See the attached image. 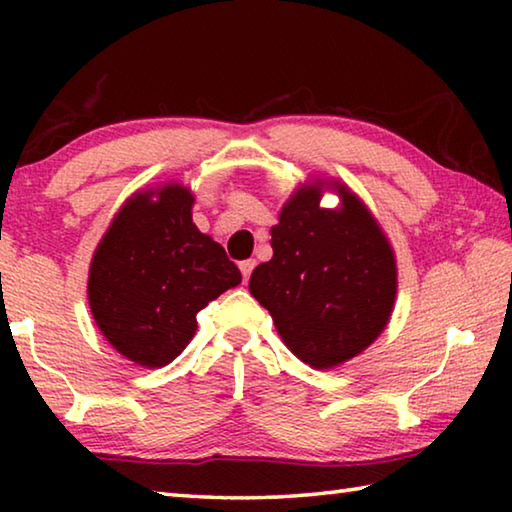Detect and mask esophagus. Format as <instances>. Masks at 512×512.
<instances>
[{"mask_svg": "<svg viewBox=\"0 0 512 512\" xmlns=\"http://www.w3.org/2000/svg\"><path fill=\"white\" fill-rule=\"evenodd\" d=\"M253 268H255V259H246V262L239 264V271H241V275H244V282H248V277H250V273H253Z\"/></svg>", "mask_w": 512, "mask_h": 512, "instance_id": "esophagus-1", "label": "esophagus"}]
</instances>
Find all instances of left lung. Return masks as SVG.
Instances as JSON below:
<instances>
[{"label":"left lung","instance_id":"1","mask_svg":"<svg viewBox=\"0 0 512 512\" xmlns=\"http://www.w3.org/2000/svg\"><path fill=\"white\" fill-rule=\"evenodd\" d=\"M325 185H302L284 203L271 228V262L248 282L284 345L316 370L366 350L397 296L395 255L377 219L341 183H332L341 207H320Z\"/></svg>","mask_w":512,"mask_h":512}]
</instances>
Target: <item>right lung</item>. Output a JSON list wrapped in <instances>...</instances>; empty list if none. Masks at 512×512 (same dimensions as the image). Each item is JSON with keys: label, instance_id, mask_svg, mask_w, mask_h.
Wrapping results in <instances>:
<instances>
[{"label": "right lung", "instance_id": "add662e5", "mask_svg": "<svg viewBox=\"0 0 512 512\" xmlns=\"http://www.w3.org/2000/svg\"><path fill=\"white\" fill-rule=\"evenodd\" d=\"M192 205L178 183L133 194L94 250L92 316L112 348L144 368L176 359L198 311L241 282L221 244L194 225Z\"/></svg>", "mask_w": 512, "mask_h": 512}]
</instances>
